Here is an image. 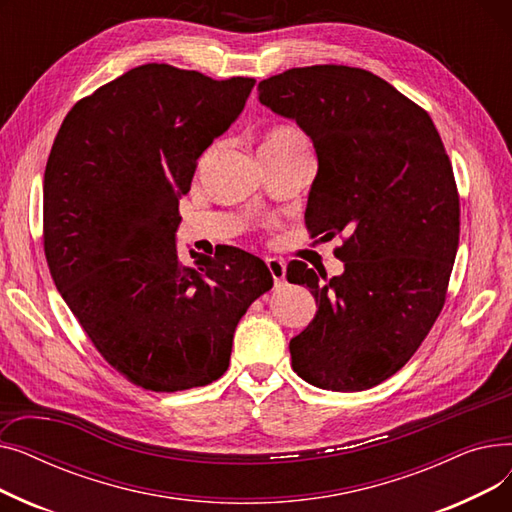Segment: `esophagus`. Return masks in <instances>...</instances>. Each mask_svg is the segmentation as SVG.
Returning <instances> with one entry per match:
<instances>
[{"label":"esophagus","instance_id":"obj_1","mask_svg":"<svg viewBox=\"0 0 512 512\" xmlns=\"http://www.w3.org/2000/svg\"><path fill=\"white\" fill-rule=\"evenodd\" d=\"M265 263H267V270H270V274L274 278V284L276 286L284 284V278H286V265H284V261H280L276 257H270Z\"/></svg>","mask_w":512,"mask_h":512}]
</instances>
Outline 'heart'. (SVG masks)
<instances>
[{
    "instance_id": "b5f03b06",
    "label": "heart",
    "mask_w": 512,
    "mask_h": 512,
    "mask_svg": "<svg viewBox=\"0 0 512 512\" xmlns=\"http://www.w3.org/2000/svg\"><path fill=\"white\" fill-rule=\"evenodd\" d=\"M307 137L290 124H276L267 128L263 134L261 153H278V151H292V149H307Z\"/></svg>"
}]
</instances>
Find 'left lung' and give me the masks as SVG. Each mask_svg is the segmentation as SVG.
<instances>
[{"label": "left lung", "instance_id": "1", "mask_svg": "<svg viewBox=\"0 0 512 512\" xmlns=\"http://www.w3.org/2000/svg\"><path fill=\"white\" fill-rule=\"evenodd\" d=\"M257 91L313 141L311 238L342 236V276L288 263V282L307 284L317 303L290 340L292 369L324 390L378 386L415 355L446 301L461 205L444 143L423 107L363 68H290Z\"/></svg>", "mask_w": 512, "mask_h": 512}]
</instances>
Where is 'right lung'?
I'll return each instance as SVG.
<instances>
[{
  "label": "right lung",
  "mask_w": 512,
  "mask_h": 512,
  "mask_svg": "<svg viewBox=\"0 0 512 512\" xmlns=\"http://www.w3.org/2000/svg\"><path fill=\"white\" fill-rule=\"evenodd\" d=\"M255 78L145 64L74 103L43 180L53 282L99 355L151 392L211 384L251 303L274 286L240 249L176 251L178 199L197 159L238 118Z\"/></svg>",
  "instance_id": "obj_1"
}]
</instances>
